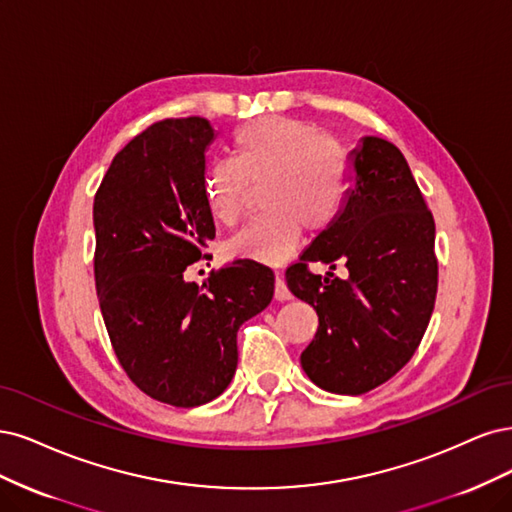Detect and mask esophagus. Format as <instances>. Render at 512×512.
<instances>
[{"label": "esophagus", "instance_id": "esophagus-1", "mask_svg": "<svg viewBox=\"0 0 512 512\" xmlns=\"http://www.w3.org/2000/svg\"><path fill=\"white\" fill-rule=\"evenodd\" d=\"M274 300H278V302L291 300V291H289L283 276H276V280H274Z\"/></svg>", "mask_w": 512, "mask_h": 512}]
</instances>
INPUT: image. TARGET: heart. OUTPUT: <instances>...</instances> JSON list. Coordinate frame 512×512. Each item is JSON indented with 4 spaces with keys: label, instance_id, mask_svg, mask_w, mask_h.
<instances>
[{
    "label": "heart",
    "instance_id": "b5f03b06",
    "mask_svg": "<svg viewBox=\"0 0 512 512\" xmlns=\"http://www.w3.org/2000/svg\"><path fill=\"white\" fill-rule=\"evenodd\" d=\"M263 180L268 214L244 225L227 242V255L274 266L295 251L302 227L321 234L338 221L349 195V159L336 140L304 121L246 123L232 138V161H214L202 176L208 214L227 227L238 223L249 183Z\"/></svg>",
    "mask_w": 512,
    "mask_h": 512
}]
</instances>
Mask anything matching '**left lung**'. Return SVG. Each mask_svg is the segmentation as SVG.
Here are the masks:
<instances>
[{
	"label": "left lung",
	"instance_id": "8db88e82",
	"mask_svg": "<svg viewBox=\"0 0 512 512\" xmlns=\"http://www.w3.org/2000/svg\"><path fill=\"white\" fill-rule=\"evenodd\" d=\"M353 187L338 221L321 232L287 268L289 291L319 315V329L300 361L317 387L361 395L400 372L430 323L438 261L436 225L400 148L366 136L351 153ZM310 260L346 279H323Z\"/></svg>",
	"mask_w": 512,
	"mask_h": 512
}]
</instances>
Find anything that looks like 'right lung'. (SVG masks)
<instances>
[{"label":"right lung","mask_w":512,"mask_h":512,"mask_svg":"<svg viewBox=\"0 0 512 512\" xmlns=\"http://www.w3.org/2000/svg\"><path fill=\"white\" fill-rule=\"evenodd\" d=\"M212 140L202 117L153 123L112 159L93 202L95 289L112 349L131 383L178 408L227 389L238 329L274 295L272 270L249 259L202 287L183 276L214 238L202 195Z\"/></svg>","instance_id":"1"}]
</instances>
